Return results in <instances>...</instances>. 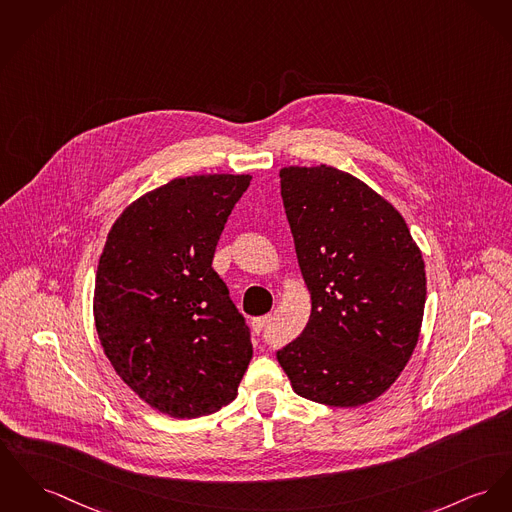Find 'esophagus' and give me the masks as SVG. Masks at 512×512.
Masks as SVG:
<instances>
[{
	"label": "esophagus",
	"mask_w": 512,
	"mask_h": 512,
	"mask_svg": "<svg viewBox=\"0 0 512 512\" xmlns=\"http://www.w3.org/2000/svg\"><path fill=\"white\" fill-rule=\"evenodd\" d=\"M270 320H272V316H268V314H266V316H260V318H254V320H252V332L260 336V334L268 328Z\"/></svg>",
	"instance_id": "34e87169"
}]
</instances>
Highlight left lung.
<instances>
[{"label":"left lung","instance_id":"obj_1","mask_svg":"<svg viewBox=\"0 0 512 512\" xmlns=\"http://www.w3.org/2000/svg\"><path fill=\"white\" fill-rule=\"evenodd\" d=\"M281 198L312 310L275 355L293 390L355 408L386 392L417 345L425 264L404 217L334 167L279 171Z\"/></svg>","mask_w":512,"mask_h":512}]
</instances>
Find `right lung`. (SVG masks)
I'll return each mask as SVG.
<instances>
[{"instance_id": "add662e5", "label": "right lung", "mask_w": 512, "mask_h": 512, "mask_svg": "<svg viewBox=\"0 0 512 512\" xmlns=\"http://www.w3.org/2000/svg\"><path fill=\"white\" fill-rule=\"evenodd\" d=\"M248 174L174 178L112 225L95 279V326L108 361L147 402L178 419L237 396L250 328L211 268Z\"/></svg>"}]
</instances>
